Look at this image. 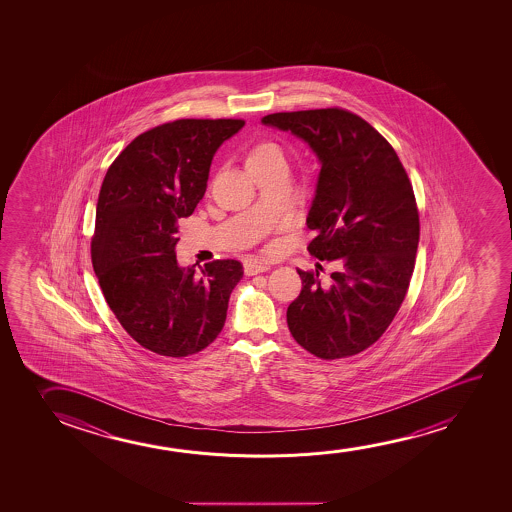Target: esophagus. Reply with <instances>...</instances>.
<instances>
[{"mask_svg": "<svg viewBox=\"0 0 512 512\" xmlns=\"http://www.w3.org/2000/svg\"><path fill=\"white\" fill-rule=\"evenodd\" d=\"M271 266L264 262V260H246L245 262V273L246 276H255V274L266 273L269 271Z\"/></svg>", "mask_w": 512, "mask_h": 512, "instance_id": "1", "label": "esophagus"}]
</instances>
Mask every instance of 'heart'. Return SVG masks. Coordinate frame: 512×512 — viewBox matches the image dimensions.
<instances>
[{
    "label": "heart",
    "instance_id": "heart-1",
    "mask_svg": "<svg viewBox=\"0 0 512 512\" xmlns=\"http://www.w3.org/2000/svg\"><path fill=\"white\" fill-rule=\"evenodd\" d=\"M278 157H281V150L278 145H274L271 141H262V143H257L248 150L245 161L246 168H257V166H262V164L278 159Z\"/></svg>",
    "mask_w": 512,
    "mask_h": 512
}]
</instances>
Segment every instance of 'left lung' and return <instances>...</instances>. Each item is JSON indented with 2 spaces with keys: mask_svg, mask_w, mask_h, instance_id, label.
<instances>
[{
  "mask_svg": "<svg viewBox=\"0 0 512 512\" xmlns=\"http://www.w3.org/2000/svg\"><path fill=\"white\" fill-rule=\"evenodd\" d=\"M262 124L290 131L318 157L308 250L336 266L329 281L297 269L302 290L287 309L290 334L323 360L357 355L388 329L413 276L420 241L413 185L392 145L355 113H271Z\"/></svg>",
  "mask_w": 512,
  "mask_h": 512,
  "instance_id": "left-lung-1",
  "label": "left lung"
}]
</instances>
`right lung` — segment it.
I'll use <instances>...</instances> for the list:
<instances>
[{
	"mask_svg": "<svg viewBox=\"0 0 512 512\" xmlns=\"http://www.w3.org/2000/svg\"><path fill=\"white\" fill-rule=\"evenodd\" d=\"M245 120L182 119L127 145L99 190L91 255L106 302L136 343L164 357L204 350L224 327L238 260L178 266V218L206 192L218 147Z\"/></svg>",
	"mask_w": 512,
	"mask_h": 512,
	"instance_id": "add662e5",
	"label": "right lung"
}]
</instances>
